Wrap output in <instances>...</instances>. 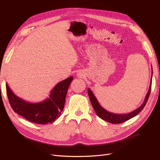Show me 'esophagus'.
<instances>
[{"label": "esophagus", "mask_w": 160, "mask_h": 160, "mask_svg": "<svg viewBox=\"0 0 160 160\" xmlns=\"http://www.w3.org/2000/svg\"><path fill=\"white\" fill-rule=\"evenodd\" d=\"M82 76V75H81V74L79 73V74H78V76Z\"/></svg>", "instance_id": "obj_1"}]
</instances>
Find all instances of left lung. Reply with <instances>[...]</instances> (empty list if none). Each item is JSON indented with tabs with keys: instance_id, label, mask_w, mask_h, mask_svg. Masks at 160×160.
I'll return each mask as SVG.
<instances>
[{
	"instance_id": "obj_1",
	"label": "left lung",
	"mask_w": 160,
	"mask_h": 160,
	"mask_svg": "<svg viewBox=\"0 0 160 160\" xmlns=\"http://www.w3.org/2000/svg\"><path fill=\"white\" fill-rule=\"evenodd\" d=\"M153 74V71L152 72V75ZM152 76L151 78V82H150V88L149 90L148 91V93L146 94V96L145 97L144 101L143 102V103L141 105V106L135 109L134 111L131 112V113H126V114H117V113H111V112H109L108 111H107L106 109H105L102 106L99 104V103L98 102V99H96V96H94V94L93 93V92H92V90L88 88V96H89L90 99L91 103L92 105V107L95 110L96 113L97 114V115L101 118L102 119L111 122L112 124H119V123H122L125 122L129 119H131V118L137 116L140 112L144 108V106L146 105L148 99L149 98L150 94L151 92V87H152Z\"/></svg>"
}]
</instances>
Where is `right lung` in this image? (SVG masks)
<instances>
[{
    "instance_id": "add662e5",
    "label": "right lung",
    "mask_w": 160,
    "mask_h": 160,
    "mask_svg": "<svg viewBox=\"0 0 160 160\" xmlns=\"http://www.w3.org/2000/svg\"><path fill=\"white\" fill-rule=\"evenodd\" d=\"M73 77L70 76L58 83L52 89L49 97L39 103H29L13 93L6 84L10 106L15 113L29 121L41 125L51 123L60 117L63 110L65 98Z\"/></svg>"
}]
</instances>
